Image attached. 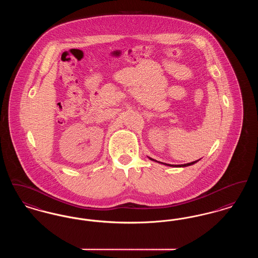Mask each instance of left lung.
I'll list each match as a JSON object with an SVG mask.
<instances>
[{
  "label": "left lung",
  "mask_w": 258,
  "mask_h": 258,
  "mask_svg": "<svg viewBox=\"0 0 258 258\" xmlns=\"http://www.w3.org/2000/svg\"><path fill=\"white\" fill-rule=\"evenodd\" d=\"M150 160H153V161H156V162H159V163H161V164H164V165H167V166H173V167H185V166H189V165H192V164H195V163H197L198 160H196V161H192V162H189V163H185V164H177V165H174V164H167V163H164V162H160V161H158V160H154V159H151V158H149Z\"/></svg>",
  "instance_id": "1"
}]
</instances>
